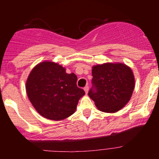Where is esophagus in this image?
I'll list each match as a JSON object with an SVG mask.
<instances>
[{"mask_svg":"<svg viewBox=\"0 0 159 159\" xmlns=\"http://www.w3.org/2000/svg\"><path fill=\"white\" fill-rule=\"evenodd\" d=\"M84 90L86 93H88V90H89V87H88V86H86V87H84Z\"/></svg>","mask_w":159,"mask_h":159,"instance_id":"obj_1","label":"esophagus"}]
</instances>
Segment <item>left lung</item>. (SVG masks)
Segmentation results:
<instances>
[{
    "label": "left lung",
    "instance_id": "8db88e82",
    "mask_svg": "<svg viewBox=\"0 0 159 159\" xmlns=\"http://www.w3.org/2000/svg\"><path fill=\"white\" fill-rule=\"evenodd\" d=\"M92 87L88 95L98 110L115 113L130 100L134 78L129 67L123 63H105L93 67Z\"/></svg>",
    "mask_w": 159,
    "mask_h": 159
}]
</instances>
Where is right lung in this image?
I'll list each match as a JSON object with an SVG mask.
<instances>
[{
    "label": "right lung",
    "instance_id": "add662e5",
    "mask_svg": "<svg viewBox=\"0 0 159 159\" xmlns=\"http://www.w3.org/2000/svg\"><path fill=\"white\" fill-rule=\"evenodd\" d=\"M75 74H67L57 63L43 62L33 69L26 83L27 96L37 112L47 119L61 120L75 111L85 94L78 87Z\"/></svg>",
    "mask_w": 159,
    "mask_h": 159
}]
</instances>
